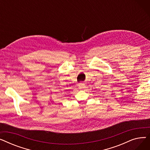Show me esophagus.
<instances>
[{
    "label": "esophagus",
    "instance_id": "1",
    "mask_svg": "<svg viewBox=\"0 0 150 150\" xmlns=\"http://www.w3.org/2000/svg\"><path fill=\"white\" fill-rule=\"evenodd\" d=\"M78 88H79V89L80 90H83L85 88V85L83 83H80L79 84H78Z\"/></svg>",
    "mask_w": 150,
    "mask_h": 150
}]
</instances>
